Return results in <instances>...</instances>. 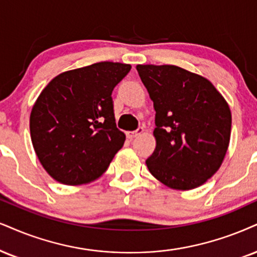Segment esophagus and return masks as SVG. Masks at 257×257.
<instances>
[{"label":"esophagus","mask_w":257,"mask_h":257,"mask_svg":"<svg viewBox=\"0 0 257 257\" xmlns=\"http://www.w3.org/2000/svg\"><path fill=\"white\" fill-rule=\"evenodd\" d=\"M143 132H144V128L143 127H138L137 131H128V132H126V136H127V138L132 139V138L138 137V136H141L142 134H143Z\"/></svg>","instance_id":"1"}]
</instances>
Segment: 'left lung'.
Here are the masks:
<instances>
[{
    "label": "left lung",
    "mask_w": 257,
    "mask_h": 257,
    "mask_svg": "<svg viewBox=\"0 0 257 257\" xmlns=\"http://www.w3.org/2000/svg\"><path fill=\"white\" fill-rule=\"evenodd\" d=\"M136 69L156 110V149L145 162L149 172L177 191L204 185L229 148L226 100L207 78L180 66L139 64Z\"/></svg>",
    "instance_id": "left-lung-1"
}]
</instances>
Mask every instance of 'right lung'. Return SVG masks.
Here are the masks:
<instances>
[{
  "instance_id": "obj_1",
  "label": "right lung",
  "mask_w": 257,
  "mask_h": 257,
  "mask_svg": "<svg viewBox=\"0 0 257 257\" xmlns=\"http://www.w3.org/2000/svg\"><path fill=\"white\" fill-rule=\"evenodd\" d=\"M130 70V64L95 63L62 72L41 90L31 110V139L56 181H95L122 148L126 137L115 126L110 95Z\"/></svg>"
}]
</instances>
